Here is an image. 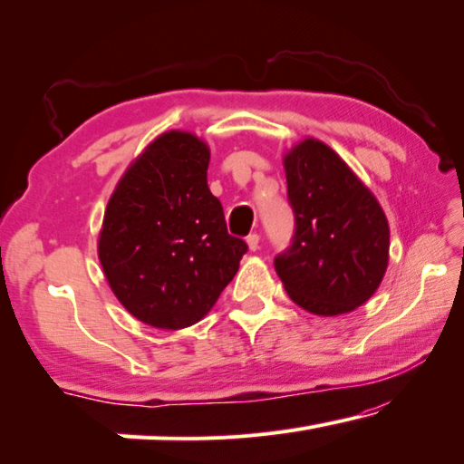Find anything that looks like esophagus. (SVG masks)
<instances>
[{
	"label": "esophagus",
	"mask_w": 464,
	"mask_h": 464,
	"mask_svg": "<svg viewBox=\"0 0 464 464\" xmlns=\"http://www.w3.org/2000/svg\"><path fill=\"white\" fill-rule=\"evenodd\" d=\"M246 241H247V247L252 249V252H256V249L260 247V235L258 233H249Z\"/></svg>",
	"instance_id": "34e87169"
}]
</instances>
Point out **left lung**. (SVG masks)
Instances as JSON below:
<instances>
[{"label":"left lung","instance_id":"obj_1","mask_svg":"<svg viewBox=\"0 0 464 464\" xmlns=\"http://www.w3.org/2000/svg\"><path fill=\"white\" fill-rule=\"evenodd\" d=\"M285 173L295 233L275 258L276 275L305 312H353L384 278L391 247L384 210L320 140L307 138L286 154Z\"/></svg>","mask_w":464,"mask_h":464}]
</instances>
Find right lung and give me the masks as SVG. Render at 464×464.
I'll return each mask as SVG.
<instances>
[{"label":"right lung","mask_w":464,"mask_h":464,"mask_svg":"<svg viewBox=\"0 0 464 464\" xmlns=\"http://www.w3.org/2000/svg\"><path fill=\"white\" fill-rule=\"evenodd\" d=\"M210 150L171 130L123 173L107 204L99 260L121 305L144 324L179 330L212 310L247 252L227 231L206 181Z\"/></svg>","instance_id":"obj_1"}]
</instances>
